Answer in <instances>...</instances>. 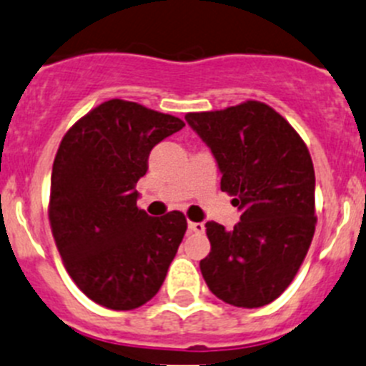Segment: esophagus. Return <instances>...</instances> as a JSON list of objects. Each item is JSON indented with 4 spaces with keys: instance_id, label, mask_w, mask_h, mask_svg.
<instances>
[{
    "instance_id": "1",
    "label": "esophagus",
    "mask_w": 366,
    "mask_h": 366,
    "mask_svg": "<svg viewBox=\"0 0 366 366\" xmlns=\"http://www.w3.org/2000/svg\"><path fill=\"white\" fill-rule=\"evenodd\" d=\"M187 229H189V232L202 234L205 230V225L202 222H189V223H187Z\"/></svg>"
}]
</instances>
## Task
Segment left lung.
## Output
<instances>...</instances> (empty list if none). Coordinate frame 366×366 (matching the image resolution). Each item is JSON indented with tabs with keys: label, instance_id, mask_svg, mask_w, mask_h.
I'll return each mask as SVG.
<instances>
[{
	"label": "left lung",
	"instance_id": "obj_1",
	"mask_svg": "<svg viewBox=\"0 0 366 366\" xmlns=\"http://www.w3.org/2000/svg\"><path fill=\"white\" fill-rule=\"evenodd\" d=\"M186 122L211 148L222 191L241 211L232 230L205 223L211 252L200 261L209 290L236 307H261L295 279L317 225L315 168L297 130L269 105L248 100Z\"/></svg>",
	"mask_w": 366,
	"mask_h": 366
}]
</instances>
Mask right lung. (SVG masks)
<instances>
[{
  "label": "right lung",
  "instance_id": "1",
  "mask_svg": "<svg viewBox=\"0 0 366 366\" xmlns=\"http://www.w3.org/2000/svg\"><path fill=\"white\" fill-rule=\"evenodd\" d=\"M184 127L136 102L109 100L78 119L56 150L49 225L74 285L100 306L130 311L154 299L186 234L180 211L152 218L136 184L152 148Z\"/></svg>",
  "mask_w": 366,
  "mask_h": 366
}]
</instances>
